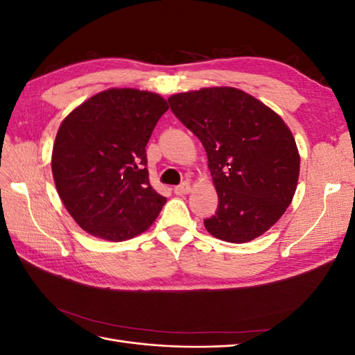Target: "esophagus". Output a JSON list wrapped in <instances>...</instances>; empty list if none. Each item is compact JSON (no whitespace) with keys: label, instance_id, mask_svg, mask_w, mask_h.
Returning <instances> with one entry per match:
<instances>
[{"label":"esophagus","instance_id":"esophagus-1","mask_svg":"<svg viewBox=\"0 0 355 355\" xmlns=\"http://www.w3.org/2000/svg\"><path fill=\"white\" fill-rule=\"evenodd\" d=\"M191 192V184L189 182H184V184H180L179 187L175 188V194L176 196H187Z\"/></svg>","mask_w":355,"mask_h":355}]
</instances>
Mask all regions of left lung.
Segmentation results:
<instances>
[{"label": "left lung", "instance_id": "obj_1", "mask_svg": "<svg viewBox=\"0 0 355 355\" xmlns=\"http://www.w3.org/2000/svg\"><path fill=\"white\" fill-rule=\"evenodd\" d=\"M168 103L207 153L219 206L204 227L235 244L261 237L283 216L297 187L300 157L283 118L235 87L171 94Z\"/></svg>", "mask_w": 355, "mask_h": 355}]
</instances>
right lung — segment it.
Listing matches in <instances>:
<instances>
[{
	"label": "right lung",
	"instance_id": "1",
	"mask_svg": "<svg viewBox=\"0 0 355 355\" xmlns=\"http://www.w3.org/2000/svg\"><path fill=\"white\" fill-rule=\"evenodd\" d=\"M167 110L157 93L108 89L62 121L53 179L72 219L93 237L125 241L155 222L166 197L149 184L145 146Z\"/></svg>",
	"mask_w": 355,
	"mask_h": 355
}]
</instances>
